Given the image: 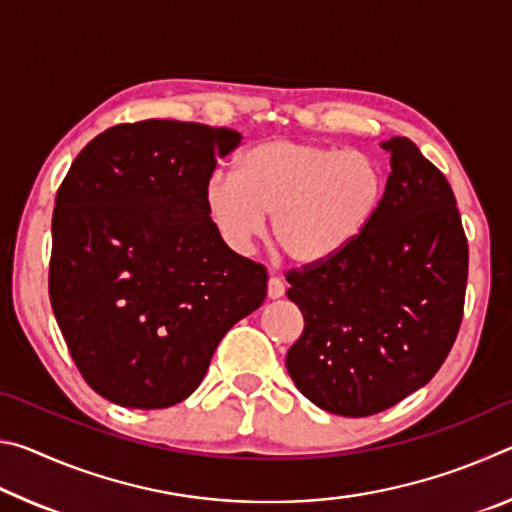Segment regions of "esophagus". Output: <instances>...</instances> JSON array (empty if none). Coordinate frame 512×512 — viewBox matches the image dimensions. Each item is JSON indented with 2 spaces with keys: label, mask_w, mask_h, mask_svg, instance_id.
I'll list each match as a JSON object with an SVG mask.
<instances>
[{
  "label": "esophagus",
  "mask_w": 512,
  "mask_h": 512,
  "mask_svg": "<svg viewBox=\"0 0 512 512\" xmlns=\"http://www.w3.org/2000/svg\"><path fill=\"white\" fill-rule=\"evenodd\" d=\"M284 291H287V287H284L282 277H277V275L268 277V298H273V300L275 298H282Z\"/></svg>",
  "instance_id": "1"
}]
</instances>
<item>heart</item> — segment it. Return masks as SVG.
Listing matches in <instances>:
<instances>
[{
	"label": "heart",
	"mask_w": 512,
	"mask_h": 512,
	"mask_svg": "<svg viewBox=\"0 0 512 512\" xmlns=\"http://www.w3.org/2000/svg\"><path fill=\"white\" fill-rule=\"evenodd\" d=\"M372 155L275 137L239 155L237 173L216 169L205 205L225 244L250 250L266 219L277 248L296 264H320L357 239L381 201Z\"/></svg>",
	"instance_id": "1"
}]
</instances>
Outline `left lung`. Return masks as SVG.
Returning a JSON list of instances; mask_svg holds the SVG:
<instances>
[{
	"instance_id": "8db88e82",
	"label": "left lung",
	"mask_w": 512,
	"mask_h": 512,
	"mask_svg": "<svg viewBox=\"0 0 512 512\" xmlns=\"http://www.w3.org/2000/svg\"><path fill=\"white\" fill-rule=\"evenodd\" d=\"M384 149L391 173L361 235L287 271L305 318L287 370L307 400L345 418L391 409L427 384L463 320L467 237L452 187L409 137Z\"/></svg>"
}]
</instances>
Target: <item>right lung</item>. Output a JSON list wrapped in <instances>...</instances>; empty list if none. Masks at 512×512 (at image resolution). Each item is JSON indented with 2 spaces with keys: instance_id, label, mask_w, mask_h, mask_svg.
<instances>
[{
  "instance_id": "1",
  "label": "right lung",
  "mask_w": 512,
  "mask_h": 512,
  "mask_svg": "<svg viewBox=\"0 0 512 512\" xmlns=\"http://www.w3.org/2000/svg\"><path fill=\"white\" fill-rule=\"evenodd\" d=\"M241 135L144 119L94 137L58 187L49 300L92 391L167 409L196 391L225 332L262 305L266 266L221 239L205 205Z\"/></svg>"
}]
</instances>
